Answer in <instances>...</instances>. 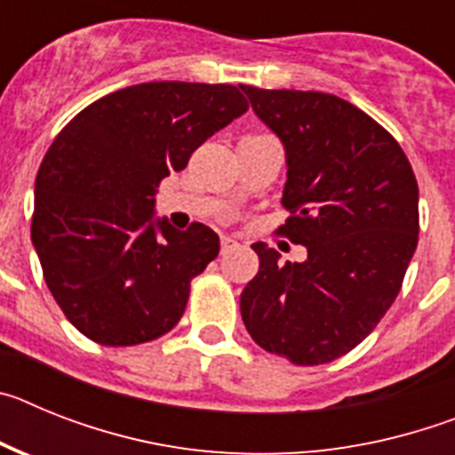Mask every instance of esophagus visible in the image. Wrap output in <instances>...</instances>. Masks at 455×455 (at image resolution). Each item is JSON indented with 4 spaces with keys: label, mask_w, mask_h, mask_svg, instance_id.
Returning <instances> with one entry per match:
<instances>
[{
    "label": "esophagus",
    "mask_w": 455,
    "mask_h": 455,
    "mask_svg": "<svg viewBox=\"0 0 455 455\" xmlns=\"http://www.w3.org/2000/svg\"><path fill=\"white\" fill-rule=\"evenodd\" d=\"M236 246H239V243H236L235 239H230V236H223V239H220V255H228V252L235 251Z\"/></svg>",
    "instance_id": "34e87169"
}]
</instances>
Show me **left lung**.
<instances>
[{
	"label": "left lung",
	"instance_id": "8db88e82",
	"mask_svg": "<svg viewBox=\"0 0 455 455\" xmlns=\"http://www.w3.org/2000/svg\"><path fill=\"white\" fill-rule=\"evenodd\" d=\"M280 139L287 162L280 228L307 248L280 262L252 243L259 271L241 291L252 339L293 364L332 363L355 348L399 293L419 235V188L401 146L364 111L316 91L241 86Z\"/></svg>",
	"mask_w": 455,
	"mask_h": 455
}]
</instances>
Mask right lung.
Masks as SVG:
<instances>
[{"mask_svg": "<svg viewBox=\"0 0 455 455\" xmlns=\"http://www.w3.org/2000/svg\"><path fill=\"white\" fill-rule=\"evenodd\" d=\"M246 111L230 84H136L56 136L36 175L31 241L52 296L88 339L134 347L184 315L220 241L203 223L182 232L156 219V187Z\"/></svg>", "mask_w": 455, "mask_h": 455, "instance_id": "1", "label": "right lung"}]
</instances>
